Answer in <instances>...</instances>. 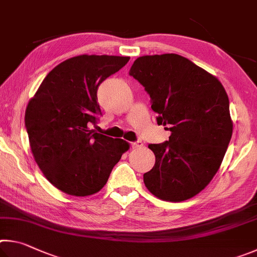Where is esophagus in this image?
<instances>
[{"label": "esophagus", "mask_w": 257, "mask_h": 257, "mask_svg": "<svg viewBox=\"0 0 257 257\" xmlns=\"http://www.w3.org/2000/svg\"><path fill=\"white\" fill-rule=\"evenodd\" d=\"M143 146V143L141 141H134V142H131V147L133 148V149H138V148H141Z\"/></svg>", "instance_id": "34e87169"}]
</instances>
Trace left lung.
<instances>
[{"label": "left lung", "mask_w": 257, "mask_h": 257, "mask_svg": "<svg viewBox=\"0 0 257 257\" xmlns=\"http://www.w3.org/2000/svg\"><path fill=\"white\" fill-rule=\"evenodd\" d=\"M128 73L149 93L157 123L172 133L168 141L148 146L156 164L143 182L160 200L191 199L217 174L230 142L226 90L215 76L177 54L139 57Z\"/></svg>", "instance_id": "obj_1"}]
</instances>
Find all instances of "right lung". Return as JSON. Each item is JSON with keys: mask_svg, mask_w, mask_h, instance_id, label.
<instances>
[{"mask_svg": "<svg viewBox=\"0 0 257 257\" xmlns=\"http://www.w3.org/2000/svg\"><path fill=\"white\" fill-rule=\"evenodd\" d=\"M130 57L80 55L54 67L27 106L25 124L36 163L54 186L87 196L105 186L128 143L91 128L101 115L98 87Z\"/></svg>", "mask_w": 257, "mask_h": 257, "instance_id": "right-lung-1", "label": "right lung"}]
</instances>
